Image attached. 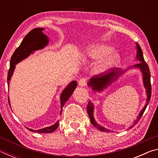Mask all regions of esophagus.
<instances>
[{
    "label": "esophagus",
    "instance_id": "esophagus-1",
    "mask_svg": "<svg viewBox=\"0 0 158 158\" xmlns=\"http://www.w3.org/2000/svg\"><path fill=\"white\" fill-rule=\"evenodd\" d=\"M85 85H86V80H85V79H81L79 80V85L80 87H84Z\"/></svg>",
    "mask_w": 158,
    "mask_h": 158
}]
</instances>
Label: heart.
I'll list each match as a JSON object with an SVG mask.
<instances>
[{
	"label": "heart",
	"instance_id": "b5f03b06",
	"mask_svg": "<svg viewBox=\"0 0 158 158\" xmlns=\"http://www.w3.org/2000/svg\"><path fill=\"white\" fill-rule=\"evenodd\" d=\"M114 49L109 44H98L88 47L81 52V58L84 60H102L93 68L95 74H101L121 63V58L118 53H113Z\"/></svg>",
	"mask_w": 158,
	"mask_h": 158
}]
</instances>
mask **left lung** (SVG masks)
<instances>
[{"label": "left lung", "instance_id": "1", "mask_svg": "<svg viewBox=\"0 0 158 158\" xmlns=\"http://www.w3.org/2000/svg\"><path fill=\"white\" fill-rule=\"evenodd\" d=\"M136 49H137V56H136L135 60L139 61V63L134 65L133 66L129 67L125 69H122L121 68H113L110 71V73L106 74H104V75H95L91 79H90V81L88 82V86L90 89H91L93 91L101 93L103 92L106 89L111 85L113 83H114L116 81H117L120 77H121L123 74L126 73V71L128 69H130L132 68L139 69L141 71V75H142V79H143V87L146 89V103L144 107L141 109V111L139 114L137 119L133 122V123L129 127L130 129L132 128L137 123L141 118V117L142 116L143 112L145 111L146 109L148 106L150 99L151 97V73H150L149 68L146 63L145 62L143 58V55L142 50H141V47L137 42H136ZM94 104H93L91 101H89V104L87 106V112L89 114L90 122L91 123L94 125V126L97 128L98 130L102 132H111V130L109 129H107L105 127L102 126L100 124H98L97 121L95 120L94 118Z\"/></svg>", "mask_w": 158, "mask_h": 158}]
</instances>
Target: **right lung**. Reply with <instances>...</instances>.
<instances>
[{
	"label": "right lung",
	"mask_w": 158,
	"mask_h": 158,
	"mask_svg": "<svg viewBox=\"0 0 158 158\" xmlns=\"http://www.w3.org/2000/svg\"><path fill=\"white\" fill-rule=\"evenodd\" d=\"M43 28H37L33 29L29 33L26 35L24 38L21 42L15 52L13 53L12 56L10 60V69L7 74V85L8 88L10 87V81L14 73V71L16 68V65L20 63L21 61L26 59L32 53H33L36 51L44 49L45 47H47L49 42V40L48 36L43 33L44 31ZM77 81H73L69 83V84L67 85V86L63 90L62 93L60 95V114L62 113V109L64 105L67 101L68 100L69 97L73 94L74 90L77 88ZM9 105L10 106V98H8ZM58 125H59V121H57L55 124L50 125L49 127H46L42 129H39L37 130H34L31 128L26 127L28 130L31 132H37V133H51L54 132L57 129Z\"/></svg>",
	"instance_id": "1"
}]
</instances>
